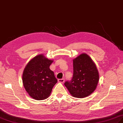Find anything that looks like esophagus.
Returning a JSON list of instances; mask_svg holds the SVG:
<instances>
[{"label":"esophagus","mask_w":123,"mask_h":123,"mask_svg":"<svg viewBox=\"0 0 123 123\" xmlns=\"http://www.w3.org/2000/svg\"><path fill=\"white\" fill-rule=\"evenodd\" d=\"M58 82L60 83H63L64 82V79L63 78H62V79H58Z\"/></svg>","instance_id":"esophagus-1"}]
</instances>
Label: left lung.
Segmentation results:
<instances>
[{
	"instance_id": "left-lung-1",
	"label": "left lung",
	"mask_w": 123,
	"mask_h": 123,
	"mask_svg": "<svg viewBox=\"0 0 123 123\" xmlns=\"http://www.w3.org/2000/svg\"><path fill=\"white\" fill-rule=\"evenodd\" d=\"M73 67L72 79L64 85L74 97H86L95 91L99 81L96 64L88 55L82 53L73 60Z\"/></svg>"
}]
</instances>
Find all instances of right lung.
<instances>
[{
    "label": "right lung",
    "mask_w": 123,
    "mask_h": 123,
    "mask_svg": "<svg viewBox=\"0 0 123 123\" xmlns=\"http://www.w3.org/2000/svg\"><path fill=\"white\" fill-rule=\"evenodd\" d=\"M53 62L39 54L31 60L25 67L22 77L23 85L33 99L41 100L49 97L57 83L54 72L49 69Z\"/></svg>",
    "instance_id": "right-lung-1"
}]
</instances>
